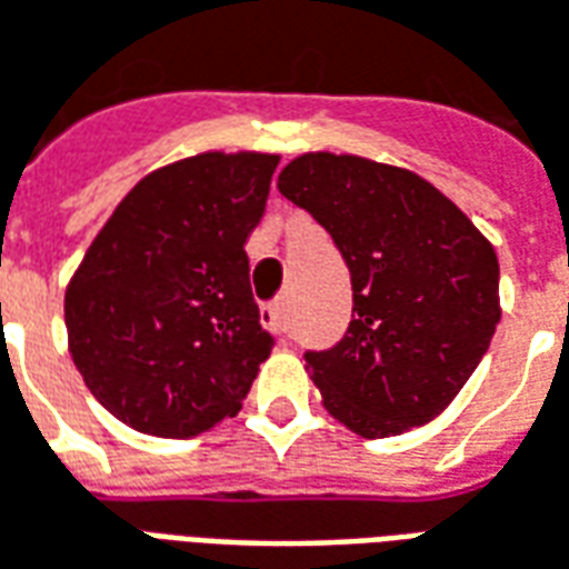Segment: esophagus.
<instances>
[{
	"label": "esophagus",
	"instance_id": "34e87169",
	"mask_svg": "<svg viewBox=\"0 0 569 569\" xmlns=\"http://www.w3.org/2000/svg\"><path fill=\"white\" fill-rule=\"evenodd\" d=\"M263 325L276 333H288V300H278L272 306H263Z\"/></svg>",
	"mask_w": 569,
	"mask_h": 569
}]
</instances>
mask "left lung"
Instances as JSON below:
<instances>
[{
  "label": "left lung",
  "mask_w": 569,
  "mask_h": 569,
  "mask_svg": "<svg viewBox=\"0 0 569 569\" xmlns=\"http://www.w3.org/2000/svg\"><path fill=\"white\" fill-rule=\"evenodd\" d=\"M278 192L328 229L352 276L346 337L306 352L330 417L361 438L435 420L502 316L493 244L429 180L361 156H297Z\"/></svg>",
  "instance_id": "8db88e82"
}]
</instances>
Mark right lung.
I'll return each mask as SVG.
<instances>
[{
  "label": "right lung",
  "mask_w": 569,
  "mask_h": 569,
  "mask_svg": "<svg viewBox=\"0 0 569 569\" xmlns=\"http://www.w3.org/2000/svg\"><path fill=\"white\" fill-rule=\"evenodd\" d=\"M269 152H201L137 183L67 284L84 386L143 435L196 438L236 417L272 352L244 241L276 174Z\"/></svg>",
  "instance_id": "obj_1"
}]
</instances>
